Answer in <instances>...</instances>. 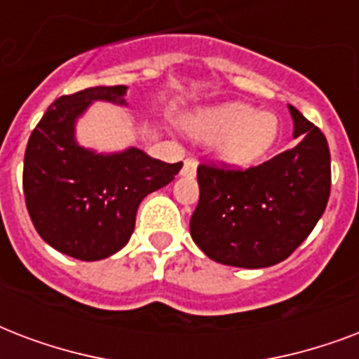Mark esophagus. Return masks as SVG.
Instances as JSON below:
<instances>
[{
    "instance_id": "1",
    "label": "esophagus",
    "mask_w": 359,
    "mask_h": 359,
    "mask_svg": "<svg viewBox=\"0 0 359 359\" xmlns=\"http://www.w3.org/2000/svg\"><path fill=\"white\" fill-rule=\"evenodd\" d=\"M196 166H198V163H196L194 159H185V163H183V168H182V176L193 177L194 174H196Z\"/></svg>"
}]
</instances>
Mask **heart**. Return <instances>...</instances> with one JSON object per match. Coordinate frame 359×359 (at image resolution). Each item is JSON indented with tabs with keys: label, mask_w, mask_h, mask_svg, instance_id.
Segmentation results:
<instances>
[{
	"label": "heart",
	"mask_w": 359,
	"mask_h": 359,
	"mask_svg": "<svg viewBox=\"0 0 359 359\" xmlns=\"http://www.w3.org/2000/svg\"><path fill=\"white\" fill-rule=\"evenodd\" d=\"M279 129L275 114L258 112L241 101L202 108L187 119L194 140L217 142L219 159L230 166H252L262 161L279 138Z\"/></svg>",
	"instance_id": "1"
}]
</instances>
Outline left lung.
<instances>
[{"instance_id":"8db88e82","label":"left lung","mask_w":359,"mask_h":359,"mask_svg":"<svg viewBox=\"0 0 359 359\" xmlns=\"http://www.w3.org/2000/svg\"><path fill=\"white\" fill-rule=\"evenodd\" d=\"M298 144L247 170L200 165L191 238L219 264L258 269L292 255L326 210L330 148L318 127L288 104Z\"/></svg>"}]
</instances>
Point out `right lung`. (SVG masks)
<instances>
[{
  "instance_id": "obj_1",
  "label": "right lung",
  "mask_w": 359,
  "mask_h": 359,
  "mask_svg": "<svg viewBox=\"0 0 359 359\" xmlns=\"http://www.w3.org/2000/svg\"><path fill=\"white\" fill-rule=\"evenodd\" d=\"M127 86H97L55 99L27 140L24 196L33 226L55 251L86 262L127 245L136 210L183 163L168 165L138 148L99 154L76 140V121L95 101L127 107Z\"/></svg>"
}]
</instances>
